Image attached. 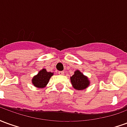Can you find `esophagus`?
Returning a JSON list of instances; mask_svg holds the SVG:
<instances>
[{
    "instance_id": "34e87169",
    "label": "esophagus",
    "mask_w": 127,
    "mask_h": 127,
    "mask_svg": "<svg viewBox=\"0 0 127 127\" xmlns=\"http://www.w3.org/2000/svg\"><path fill=\"white\" fill-rule=\"evenodd\" d=\"M58 73L59 75H63L64 74V71H58Z\"/></svg>"
}]
</instances>
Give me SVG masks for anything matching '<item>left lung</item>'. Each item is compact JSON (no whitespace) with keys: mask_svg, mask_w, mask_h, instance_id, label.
<instances>
[{"mask_svg":"<svg viewBox=\"0 0 127 127\" xmlns=\"http://www.w3.org/2000/svg\"><path fill=\"white\" fill-rule=\"evenodd\" d=\"M70 79L73 88L77 91L84 90L90 84V81L88 80V77L78 70L75 71L74 74L70 77Z\"/></svg>","mask_w":127,"mask_h":127,"instance_id":"left-lung-1","label":"left lung"}]
</instances>
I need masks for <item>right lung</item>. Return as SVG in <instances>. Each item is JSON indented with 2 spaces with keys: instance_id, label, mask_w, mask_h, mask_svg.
<instances>
[{
  "instance_id": "obj_1",
  "label": "right lung",
  "mask_w": 127,
  "mask_h": 127,
  "mask_svg": "<svg viewBox=\"0 0 127 127\" xmlns=\"http://www.w3.org/2000/svg\"><path fill=\"white\" fill-rule=\"evenodd\" d=\"M54 75V73L47 72L46 69H43L38 73L36 75H34L32 80V83L36 88H44L47 85L50 77Z\"/></svg>"
}]
</instances>
